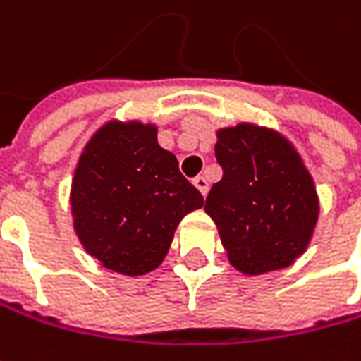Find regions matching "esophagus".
Returning a JSON list of instances; mask_svg holds the SVG:
<instances>
[{
    "label": "esophagus",
    "mask_w": 361,
    "mask_h": 361,
    "mask_svg": "<svg viewBox=\"0 0 361 361\" xmlns=\"http://www.w3.org/2000/svg\"><path fill=\"white\" fill-rule=\"evenodd\" d=\"M194 185L198 188V192H200L202 196H207V194H209V181H207V178H202V176L194 178Z\"/></svg>",
    "instance_id": "1"
}]
</instances>
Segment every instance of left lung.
<instances>
[{
    "label": "left lung",
    "mask_w": 361,
    "mask_h": 361,
    "mask_svg": "<svg viewBox=\"0 0 361 361\" xmlns=\"http://www.w3.org/2000/svg\"><path fill=\"white\" fill-rule=\"evenodd\" d=\"M216 181L204 211L213 216L229 262L260 275L289 267L308 247L318 196L293 147L273 130L240 123L216 132Z\"/></svg>",
    "instance_id": "left-lung-1"
}]
</instances>
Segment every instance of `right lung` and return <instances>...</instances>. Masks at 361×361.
<instances>
[{
  "label": "right lung",
  "mask_w": 361,
  "mask_h": 361,
  "mask_svg": "<svg viewBox=\"0 0 361 361\" xmlns=\"http://www.w3.org/2000/svg\"><path fill=\"white\" fill-rule=\"evenodd\" d=\"M70 204L86 252L136 277L163 262L180 221L204 198L159 147L154 126L109 121L84 148Z\"/></svg>",
  "instance_id": "1"
}]
</instances>
